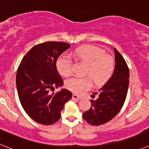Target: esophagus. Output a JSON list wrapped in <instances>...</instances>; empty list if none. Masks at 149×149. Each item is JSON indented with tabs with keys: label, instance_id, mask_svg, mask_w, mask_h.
I'll return each mask as SVG.
<instances>
[{
	"label": "esophagus",
	"instance_id": "esophagus-1",
	"mask_svg": "<svg viewBox=\"0 0 149 149\" xmlns=\"http://www.w3.org/2000/svg\"><path fill=\"white\" fill-rule=\"evenodd\" d=\"M72 99H73V100H76V101H78V100H81V97H80L79 96H78V95H76V94H73Z\"/></svg>",
	"mask_w": 149,
	"mask_h": 149
}]
</instances>
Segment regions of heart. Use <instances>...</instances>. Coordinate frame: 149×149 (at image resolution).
<instances>
[{"mask_svg": "<svg viewBox=\"0 0 149 149\" xmlns=\"http://www.w3.org/2000/svg\"><path fill=\"white\" fill-rule=\"evenodd\" d=\"M76 59L88 64L85 71L86 77H73L66 81V87L77 94H81L93 85V80L97 85L106 83L114 71V61L110 56L105 55L104 50L91 45H86L77 48L73 52ZM56 68L63 76H70L72 73V61L61 55L56 60Z\"/></svg>", "mask_w": 149, "mask_h": 149, "instance_id": "obj_1", "label": "heart"}]
</instances>
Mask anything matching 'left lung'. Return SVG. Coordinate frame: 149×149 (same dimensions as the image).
Returning a JSON list of instances; mask_svg holds the SVG:
<instances>
[{
  "label": "left lung",
  "instance_id": "obj_1",
  "mask_svg": "<svg viewBox=\"0 0 149 149\" xmlns=\"http://www.w3.org/2000/svg\"><path fill=\"white\" fill-rule=\"evenodd\" d=\"M115 68L109 80L97 92L96 100H91V108L82 114L92 125H100L111 120L120 112L127 96L129 85V70L122 55L113 48Z\"/></svg>",
  "mask_w": 149,
  "mask_h": 149
}]
</instances>
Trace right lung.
<instances>
[{"label": "right lung", "mask_w": 149, "mask_h": 149, "mask_svg": "<svg viewBox=\"0 0 149 149\" xmlns=\"http://www.w3.org/2000/svg\"><path fill=\"white\" fill-rule=\"evenodd\" d=\"M69 44L48 41L33 47L21 60L16 74V87L23 108L36 123L49 125L61 117L65 104L72 93L61 88L53 94L49 89L64 84L56 69L58 56Z\"/></svg>", "instance_id": "1"}]
</instances>
